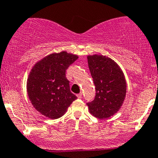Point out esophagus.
I'll return each instance as SVG.
<instances>
[{
	"mask_svg": "<svg viewBox=\"0 0 158 158\" xmlns=\"http://www.w3.org/2000/svg\"><path fill=\"white\" fill-rule=\"evenodd\" d=\"M82 94L81 93H79V94H77V97H78V98H82Z\"/></svg>",
	"mask_w": 158,
	"mask_h": 158,
	"instance_id": "esophagus-1",
	"label": "esophagus"
}]
</instances>
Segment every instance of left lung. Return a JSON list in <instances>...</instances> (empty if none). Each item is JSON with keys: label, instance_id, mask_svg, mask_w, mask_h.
I'll return each instance as SVG.
<instances>
[{"label": "left lung", "instance_id": "1", "mask_svg": "<svg viewBox=\"0 0 158 158\" xmlns=\"http://www.w3.org/2000/svg\"><path fill=\"white\" fill-rule=\"evenodd\" d=\"M87 59L96 91L93 101L87 103L89 111L94 117L108 118L117 113L125 101V76L120 66L109 57L95 54Z\"/></svg>", "mask_w": 158, "mask_h": 158}]
</instances>
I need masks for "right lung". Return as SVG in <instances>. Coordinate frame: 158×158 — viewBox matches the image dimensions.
Listing matches in <instances>:
<instances>
[{
	"label": "right lung",
	"mask_w": 158,
	"mask_h": 158,
	"mask_svg": "<svg viewBox=\"0 0 158 158\" xmlns=\"http://www.w3.org/2000/svg\"><path fill=\"white\" fill-rule=\"evenodd\" d=\"M77 55L62 51L49 54L38 61L30 70L27 82L32 105L41 114L51 119L62 117L77 97L72 93L66 70Z\"/></svg>",
	"instance_id": "right-lung-1"
}]
</instances>
